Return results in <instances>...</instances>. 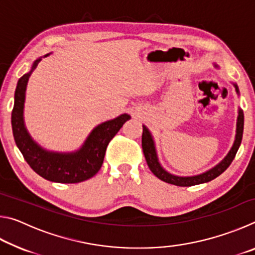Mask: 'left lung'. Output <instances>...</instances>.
Masks as SVG:
<instances>
[{
  "mask_svg": "<svg viewBox=\"0 0 255 255\" xmlns=\"http://www.w3.org/2000/svg\"><path fill=\"white\" fill-rule=\"evenodd\" d=\"M214 66L216 68H219L217 64L214 63ZM235 88V91L237 96H240L239 86L237 84L233 83ZM243 128H244V115L243 110L239 108V112H237V122H236V133H235V139L233 146L230 149V152L224 157L221 162L216 164L214 167L207 170L204 173L197 174V175H190V176H180L172 174L170 172H167L162 164L158 161L157 152H156V146H155L154 137L152 132L149 131V129L143 125V136H141V146H143V152L145 155L146 162L149 170L153 172L155 176H157L159 180L164 181L166 183H171L174 185H179V187H191V185L201 184L209 182V181L217 178L218 175H221L224 171H225L228 166L231 165V163L234 159L237 150L240 148L242 137H243Z\"/></svg>",
  "mask_w": 255,
  "mask_h": 255,
  "instance_id": "1",
  "label": "left lung"
}]
</instances>
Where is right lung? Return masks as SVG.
<instances>
[{
    "instance_id": "add662e5",
    "label": "right lung",
    "mask_w": 255,
    "mask_h": 255,
    "mask_svg": "<svg viewBox=\"0 0 255 255\" xmlns=\"http://www.w3.org/2000/svg\"><path fill=\"white\" fill-rule=\"evenodd\" d=\"M47 56L49 54L44 57ZM40 60L41 57L34 60L31 70L20 77L16 84L11 116L15 144L30 167L44 179L58 183H79L92 178L101 169L108 144L123 125L130 119V116L123 114L117 118L98 125L86 137L83 145L74 152H54L41 147L29 133L23 118L29 77Z\"/></svg>"
}]
</instances>
